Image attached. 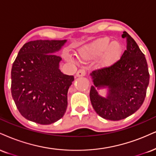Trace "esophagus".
Returning a JSON list of instances; mask_svg holds the SVG:
<instances>
[{
  "label": "esophagus",
  "mask_w": 156,
  "mask_h": 156,
  "mask_svg": "<svg viewBox=\"0 0 156 156\" xmlns=\"http://www.w3.org/2000/svg\"><path fill=\"white\" fill-rule=\"evenodd\" d=\"M86 75V70L84 69H80L78 70V72L76 73V76L80 77V76H84Z\"/></svg>",
  "instance_id": "obj_1"
}]
</instances>
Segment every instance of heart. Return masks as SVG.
Listing matches in <instances>:
<instances>
[{
  "label": "heart",
  "mask_w": 156,
  "mask_h": 156,
  "mask_svg": "<svg viewBox=\"0 0 156 156\" xmlns=\"http://www.w3.org/2000/svg\"><path fill=\"white\" fill-rule=\"evenodd\" d=\"M121 53L122 46L119 42L112 41L110 43V39L105 37L85 51L82 56L84 59H92L104 53L101 64L102 65H108L114 62L121 56Z\"/></svg>",
  "instance_id": "obj_1"
}]
</instances>
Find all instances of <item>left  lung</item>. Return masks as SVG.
<instances>
[{"label":"left lung","mask_w":156,"mask_h":156,"mask_svg":"<svg viewBox=\"0 0 156 156\" xmlns=\"http://www.w3.org/2000/svg\"><path fill=\"white\" fill-rule=\"evenodd\" d=\"M126 49L119 60L108 67L97 69L91 74L97 87L108 86L107 98L100 97L94 86L90 99L94 110L103 119L119 121L132 115L144 102L150 74L144 54L126 31Z\"/></svg>","instance_id":"8db88e82"}]
</instances>
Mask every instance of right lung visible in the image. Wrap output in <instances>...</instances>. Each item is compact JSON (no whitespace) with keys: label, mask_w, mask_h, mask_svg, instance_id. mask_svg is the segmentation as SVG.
<instances>
[{"label":"right lung","mask_w":156,"mask_h":156,"mask_svg":"<svg viewBox=\"0 0 156 156\" xmlns=\"http://www.w3.org/2000/svg\"><path fill=\"white\" fill-rule=\"evenodd\" d=\"M66 42L37 40L20 48L12 68V95L20 114L29 121L48 125L63 117L67 106V91L73 76L59 69L56 54Z\"/></svg>","instance_id":"right-lung-1"}]
</instances>
